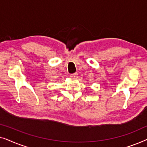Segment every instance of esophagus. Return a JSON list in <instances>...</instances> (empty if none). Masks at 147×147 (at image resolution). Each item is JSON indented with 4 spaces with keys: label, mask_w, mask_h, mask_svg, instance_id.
Instances as JSON below:
<instances>
[{
    "label": "esophagus",
    "mask_w": 147,
    "mask_h": 147,
    "mask_svg": "<svg viewBox=\"0 0 147 147\" xmlns=\"http://www.w3.org/2000/svg\"><path fill=\"white\" fill-rule=\"evenodd\" d=\"M78 76V74L77 73H75L74 74H71V75H70V78H74V79H77Z\"/></svg>",
    "instance_id": "34e87169"
}]
</instances>
